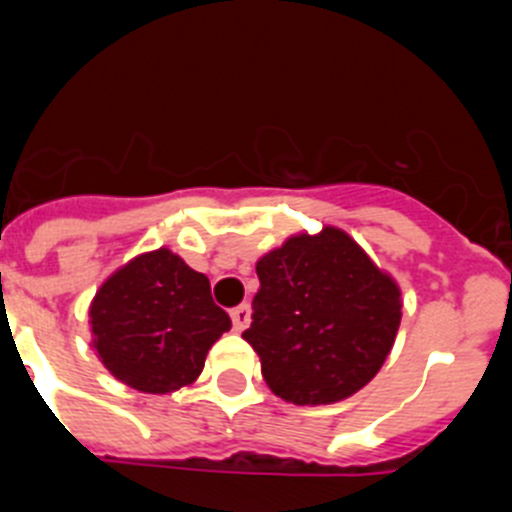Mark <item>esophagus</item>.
I'll return each instance as SVG.
<instances>
[{
    "instance_id": "obj_1",
    "label": "esophagus",
    "mask_w": 512,
    "mask_h": 512,
    "mask_svg": "<svg viewBox=\"0 0 512 512\" xmlns=\"http://www.w3.org/2000/svg\"><path fill=\"white\" fill-rule=\"evenodd\" d=\"M250 305L247 303H240L237 308H232V323H234V331H245L247 326H250Z\"/></svg>"
}]
</instances>
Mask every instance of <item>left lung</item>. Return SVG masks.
Wrapping results in <instances>:
<instances>
[{
	"label": "left lung",
	"mask_w": 512,
	"mask_h": 512,
	"mask_svg": "<svg viewBox=\"0 0 512 512\" xmlns=\"http://www.w3.org/2000/svg\"><path fill=\"white\" fill-rule=\"evenodd\" d=\"M260 290L242 333L272 394L298 407L336 404L384 366L401 323V290L338 227L300 232L257 260Z\"/></svg>",
	"instance_id": "left-lung-1"
}]
</instances>
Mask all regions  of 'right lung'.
Listing matches in <instances>:
<instances>
[{
  "label": "right lung",
  "instance_id": "1",
  "mask_svg": "<svg viewBox=\"0 0 512 512\" xmlns=\"http://www.w3.org/2000/svg\"><path fill=\"white\" fill-rule=\"evenodd\" d=\"M93 348L103 366L143 394H171L199 379L229 315L212 300L204 272L169 247L118 267L90 303Z\"/></svg>",
  "mask_w": 512,
  "mask_h": 512
}]
</instances>
